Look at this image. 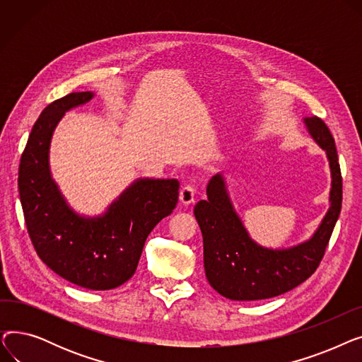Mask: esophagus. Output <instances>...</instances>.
<instances>
[{"label":"esophagus","mask_w":362,"mask_h":362,"mask_svg":"<svg viewBox=\"0 0 362 362\" xmlns=\"http://www.w3.org/2000/svg\"><path fill=\"white\" fill-rule=\"evenodd\" d=\"M179 199L183 205L194 204L195 202V187L192 185H185L179 192Z\"/></svg>","instance_id":"34e87169"}]
</instances>
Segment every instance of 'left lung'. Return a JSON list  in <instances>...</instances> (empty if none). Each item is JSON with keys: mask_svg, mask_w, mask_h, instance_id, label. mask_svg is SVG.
<instances>
[{"mask_svg": "<svg viewBox=\"0 0 362 362\" xmlns=\"http://www.w3.org/2000/svg\"><path fill=\"white\" fill-rule=\"evenodd\" d=\"M310 136L326 152L332 187L329 210L311 238L289 248H267L255 242L235 210L223 173L206 185L208 199L194 214L204 239V269L208 283L233 300L267 299L292 291L318 267L341 208V176L334 139L318 117H303Z\"/></svg>", "mask_w": 362, "mask_h": 362, "instance_id": "obj_1", "label": "left lung"}]
</instances>
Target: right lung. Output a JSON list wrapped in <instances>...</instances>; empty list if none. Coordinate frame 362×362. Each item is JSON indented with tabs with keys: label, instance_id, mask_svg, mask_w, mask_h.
<instances>
[{
	"label": "right lung",
	"instance_id": "add662e5",
	"mask_svg": "<svg viewBox=\"0 0 362 362\" xmlns=\"http://www.w3.org/2000/svg\"><path fill=\"white\" fill-rule=\"evenodd\" d=\"M93 97L73 92L41 112L22 154L18 194L30 240L48 267L81 288L108 291L135 274L148 235L175 210L179 180L136 179L103 214L76 213L52 179L49 146L64 112Z\"/></svg>",
	"mask_w": 362,
	"mask_h": 362
}]
</instances>
